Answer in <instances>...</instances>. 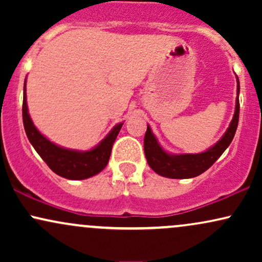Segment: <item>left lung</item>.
Wrapping results in <instances>:
<instances>
[{
  "instance_id": "8db88e82",
  "label": "left lung",
  "mask_w": 262,
  "mask_h": 262,
  "mask_svg": "<svg viewBox=\"0 0 262 262\" xmlns=\"http://www.w3.org/2000/svg\"><path fill=\"white\" fill-rule=\"evenodd\" d=\"M237 79V77H236ZM239 80H237V98L235 104V113L229 128L227 129L222 139L214 146L200 154H180L172 155L165 151L156 140L151 129L148 125L145 137H144V152L149 166L160 176L169 179H191L196 177L204 171L208 170L218 160L230 145L235 135L237 123H239Z\"/></svg>"
}]
</instances>
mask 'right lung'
<instances>
[{"label": "right lung", "mask_w": 262, "mask_h": 262, "mask_svg": "<svg viewBox=\"0 0 262 262\" xmlns=\"http://www.w3.org/2000/svg\"><path fill=\"white\" fill-rule=\"evenodd\" d=\"M22 113L26 134L33 148L37 150V152L45 161V164L56 175L69 180H85L101 172L107 166L113 143L123 125V123L117 124L96 148L89 150V151H79V150L60 148L56 144L47 139L35 128L31 117H29L28 107H27L26 82Z\"/></svg>", "instance_id": "1"}]
</instances>
